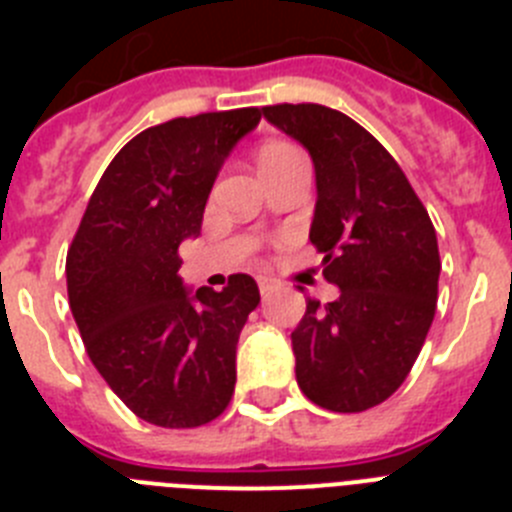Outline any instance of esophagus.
<instances>
[{"instance_id":"esophagus-1","label":"esophagus","mask_w":512,"mask_h":512,"mask_svg":"<svg viewBox=\"0 0 512 512\" xmlns=\"http://www.w3.org/2000/svg\"><path fill=\"white\" fill-rule=\"evenodd\" d=\"M259 289H261V295H269L271 289H274V282H271L269 277H259Z\"/></svg>"}]
</instances>
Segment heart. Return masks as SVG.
<instances>
[{
    "mask_svg": "<svg viewBox=\"0 0 512 512\" xmlns=\"http://www.w3.org/2000/svg\"><path fill=\"white\" fill-rule=\"evenodd\" d=\"M297 148L289 146V143H266L264 148H261L259 153V164H264V161H279V158H289V156H297Z\"/></svg>",
    "mask_w": 512,
    "mask_h": 512,
    "instance_id": "heart-1",
    "label": "heart"
}]
</instances>
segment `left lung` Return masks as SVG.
Listing matches in <instances>:
<instances>
[{
    "label": "left lung",
    "instance_id": "1",
    "mask_svg": "<svg viewBox=\"0 0 512 512\" xmlns=\"http://www.w3.org/2000/svg\"><path fill=\"white\" fill-rule=\"evenodd\" d=\"M264 117L310 151L318 205L310 243L333 302L307 300L292 330L307 400L361 413L405 382L436 315V228L390 151L356 120L323 104H269Z\"/></svg>",
    "mask_w": 512,
    "mask_h": 512
}]
</instances>
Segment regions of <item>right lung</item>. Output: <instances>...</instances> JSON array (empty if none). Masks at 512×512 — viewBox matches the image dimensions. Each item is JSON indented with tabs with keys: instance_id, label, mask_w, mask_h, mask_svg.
I'll use <instances>...</instances> for the list:
<instances>
[{
	"instance_id": "add662e5",
	"label": "right lung",
	"mask_w": 512,
	"mask_h": 512,
	"mask_svg": "<svg viewBox=\"0 0 512 512\" xmlns=\"http://www.w3.org/2000/svg\"><path fill=\"white\" fill-rule=\"evenodd\" d=\"M259 107L174 117L120 148L66 253L69 305L104 382L138 418L197 428L235 390V346L261 302L248 274L189 297L179 246L200 235L207 197Z\"/></svg>"
}]
</instances>
